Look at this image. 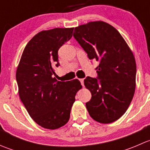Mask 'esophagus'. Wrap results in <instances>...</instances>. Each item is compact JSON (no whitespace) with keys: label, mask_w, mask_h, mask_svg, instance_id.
<instances>
[{"label":"esophagus","mask_w":150,"mask_h":150,"mask_svg":"<svg viewBox=\"0 0 150 150\" xmlns=\"http://www.w3.org/2000/svg\"><path fill=\"white\" fill-rule=\"evenodd\" d=\"M80 81H81V85H82L83 86H84V79H83V78H81V79H79Z\"/></svg>","instance_id":"obj_1"}]
</instances>
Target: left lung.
<instances>
[{
  "instance_id": "8db88e82",
  "label": "left lung",
  "mask_w": 150,
  "mask_h": 150,
  "mask_svg": "<svg viewBox=\"0 0 150 150\" xmlns=\"http://www.w3.org/2000/svg\"><path fill=\"white\" fill-rule=\"evenodd\" d=\"M73 36L91 60L99 62L98 78L84 80L91 99L86 104L91 117L101 123L118 120L129 107L136 88L135 57L114 27L103 21L75 28Z\"/></svg>"
}]
</instances>
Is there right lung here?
I'll list each match as a JSON object with an SVG mask.
<instances>
[{
  "label": "right lung",
  "mask_w": 150,
  "mask_h": 150,
  "mask_svg": "<svg viewBox=\"0 0 150 150\" xmlns=\"http://www.w3.org/2000/svg\"><path fill=\"white\" fill-rule=\"evenodd\" d=\"M73 29L36 34L25 46L16 69L21 101L33 120L46 129H57L68 122L75 95L82 88L78 79L64 82L54 77V67L59 65L58 50L72 38Z\"/></svg>",
  "instance_id": "add662e5"
}]
</instances>
